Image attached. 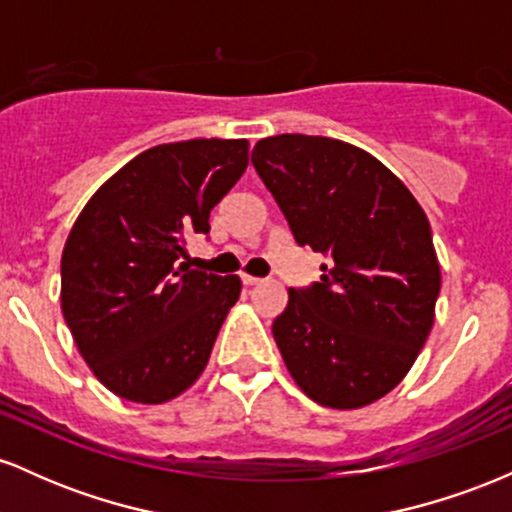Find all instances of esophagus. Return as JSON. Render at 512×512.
I'll return each mask as SVG.
<instances>
[{"label": "esophagus", "mask_w": 512, "mask_h": 512, "mask_svg": "<svg viewBox=\"0 0 512 512\" xmlns=\"http://www.w3.org/2000/svg\"><path fill=\"white\" fill-rule=\"evenodd\" d=\"M260 281H262V279H257V276L243 274V284H245V286H257V284H260Z\"/></svg>", "instance_id": "34e87169"}]
</instances>
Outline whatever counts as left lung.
<instances>
[{
    "mask_svg": "<svg viewBox=\"0 0 512 512\" xmlns=\"http://www.w3.org/2000/svg\"><path fill=\"white\" fill-rule=\"evenodd\" d=\"M252 166L298 245L330 255L310 289H289L272 332L313 402L361 409L402 383L436 320L440 264L431 223L368 151L330 137L276 134Z\"/></svg>",
    "mask_w": 512,
    "mask_h": 512,
    "instance_id": "1",
    "label": "left lung"
}]
</instances>
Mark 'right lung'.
I'll return each mask as SVG.
<instances>
[{
	"mask_svg": "<svg viewBox=\"0 0 512 512\" xmlns=\"http://www.w3.org/2000/svg\"><path fill=\"white\" fill-rule=\"evenodd\" d=\"M248 139H190L134 156L81 209L62 252V315L110 392L163 404L197 383L240 296L236 274L178 260L248 168Z\"/></svg>",
	"mask_w": 512,
	"mask_h": 512,
	"instance_id": "obj_1",
	"label": "right lung"
}]
</instances>
